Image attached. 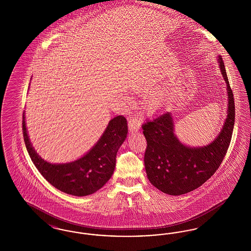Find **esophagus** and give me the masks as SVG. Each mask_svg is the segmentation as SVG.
<instances>
[{
  "label": "esophagus",
  "mask_w": 251,
  "mask_h": 251,
  "mask_svg": "<svg viewBox=\"0 0 251 251\" xmlns=\"http://www.w3.org/2000/svg\"><path fill=\"white\" fill-rule=\"evenodd\" d=\"M128 126H129V131L131 132L137 131L140 129V121L135 118H130V120L128 121Z\"/></svg>",
  "instance_id": "esophagus-1"
}]
</instances>
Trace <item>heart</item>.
Returning <instances> with one entry per match:
<instances>
[{"label":"heart","instance_id":"b5f03b06","mask_svg":"<svg viewBox=\"0 0 251 251\" xmlns=\"http://www.w3.org/2000/svg\"><path fill=\"white\" fill-rule=\"evenodd\" d=\"M144 104L149 111H156L162 105V100L157 95L148 96L144 100Z\"/></svg>","mask_w":251,"mask_h":251}]
</instances>
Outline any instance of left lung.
<instances>
[{
	"mask_svg": "<svg viewBox=\"0 0 251 251\" xmlns=\"http://www.w3.org/2000/svg\"><path fill=\"white\" fill-rule=\"evenodd\" d=\"M219 70L227 84V118L212 142L203 147L181 143L174 132L170 112L158 115L142 125L147 140L144 157L148 179L160 191L179 196L193 191L210 179L221 165L230 143L235 105L223 60L217 57Z\"/></svg>",
	"mask_w": 251,
	"mask_h": 251,
	"instance_id": "left-lung-1",
	"label": "left lung"
}]
</instances>
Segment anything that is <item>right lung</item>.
<instances>
[{"label":"right lung","mask_w":251,"mask_h":251,"mask_svg":"<svg viewBox=\"0 0 251 251\" xmlns=\"http://www.w3.org/2000/svg\"><path fill=\"white\" fill-rule=\"evenodd\" d=\"M24 138L27 151L40 174L56 189L66 194L84 197L100 189L112 177L116 157L128 133L127 120L118 116L109 121L105 131L88 152L64 164H51L38 155L30 141L23 118Z\"/></svg>","instance_id":"right-lung-1"}]
</instances>
